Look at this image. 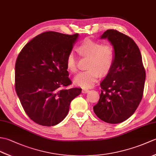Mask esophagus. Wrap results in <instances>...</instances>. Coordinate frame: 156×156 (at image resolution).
Segmentation results:
<instances>
[{
    "label": "esophagus",
    "instance_id": "1",
    "mask_svg": "<svg viewBox=\"0 0 156 156\" xmlns=\"http://www.w3.org/2000/svg\"><path fill=\"white\" fill-rule=\"evenodd\" d=\"M82 92V93H83V94H86V93H88L89 90H88V89H83Z\"/></svg>",
    "mask_w": 156,
    "mask_h": 156
}]
</instances>
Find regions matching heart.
<instances>
[{"label": "heart", "instance_id": "1", "mask_svg": "<svg viewBox=\"0 0 156 156\" xmlns=\"http://www.w3.org/2000/svg\"><path fill=\"white\" fill-rule=\"evenodd\" d=\"M78 51L90 58L88 70L81 72L75 76L74 83L82 88H91L97 81L99 74L105 75L110 71L115 59L113 48L110 44H102L90 39H86L79 46ZM66 66L69 71L77 69L75 55L70 52L66 58Z\"/></svg>", "mask_w": 156, "mask_h": 156}]
</instances>
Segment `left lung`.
Wrapping results in <instances>:
<instances>
[{"label":"left lung","instance_id":"obj_1","mask_svg":"<svg viewBox=\"0 0 156 156\" xmlns=\"http://www.w3.org/2000/svg\"><path fill=\"white\" fill-rule=\"evenodd\" d=\"M114 49L110 71L101 82L100 99L94 106L97 117L111 124L120 123L133 115L143 97L145 72L141 55L135 41L114 29L104 32Z\"/></svg>","mask_w":156,"mask_h":156}]
</instances>
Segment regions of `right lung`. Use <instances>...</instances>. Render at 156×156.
<instances>
[{
    "label": "right lung",
    "mask_w": 156,
    "mask_h": 156,
    "mask_svg": "<svg viewBox=\"0 0 156 156\" xmlns=\"http://www.w3.org/2000/svg\"><path fill=\"white\" fill-rule=\"evenodd\" d=\"M72 35L47 31L28 42L15 64V90L29 117L43 126H54L67 116L71 101L82 89L72 84L66 58L78 40Z\"/></svg>",
    "instance_id": "obj_1"
}]
</instances>
